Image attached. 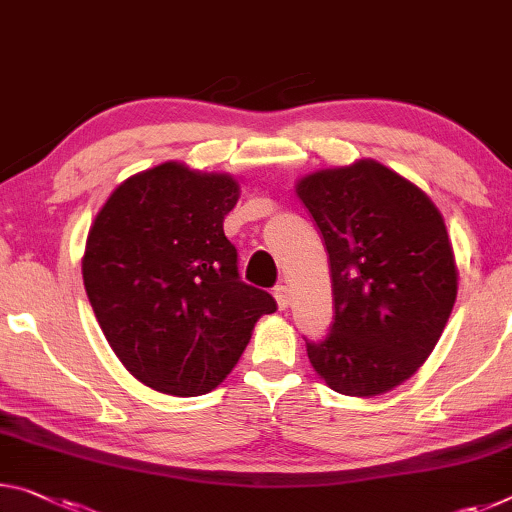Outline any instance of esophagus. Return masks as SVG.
<instances>
[{
  "instance_id": "34e87169",
  "label": "esophagus",
  "mask_w": 512,
  "mask_h": 512,
  "mask_svg": "<svg viewBox=\"0 0 512 512\" xmlns=\"http://www.w3.org/2000/svg\"><path fill=\"white\" fill-rule=\"evenodd\" d=\"M273 296H275V300H278V307H280V310H287V307H289V300H291L289 289H287L285 285H278V287L273 289Z\"/></svg>"
}]
</instances>
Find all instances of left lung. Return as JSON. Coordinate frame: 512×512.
<instances>
[{
  "label": "left lung",
  "instance_id": "left-lung-1",
  "mask_svg": "<svg viewBox=\"0 0 512 512\" xmlns=\"http://www.w3.org/2000/svg\"><path fill=\"white\" fill-rule=\"evenodd\" d=\"M330 257L335 321L307 358L330 389L376 396L408 380L440 339L458 269L433 200L378 161L296 184Z\"/></svg>",
  "mask_w": 512,
  "mask_h": 512
}]
</instances>
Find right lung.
Wrapping results in <instances>:
<instances>
[{
    "instance_id": "right-lung-1",
    "label": "right lung",
    "mask_w": 512,
    "mask_h": 512,
    "mask_svg": "<svg viewBox=\"0 0 512 512\" xmlns=\"http://www.w3.org/2000/svg\"><path fill=\"white\" fill-rule=\"evenodd\" d=\"M239 182L166 164L143 170L97 212L81 259L84 287L113 353L136 380L200 396L225 380L271 294L239 278L223 232Z\"/></svg>"
}]
</instances>
